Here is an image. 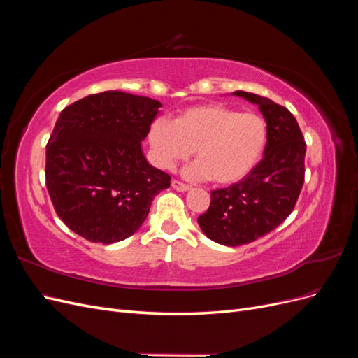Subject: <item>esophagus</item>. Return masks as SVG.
<instances>
[{"label":"esophagus","instance_id":"obj_1","mask_svg":"<svg viewBox=\"0 0 358 358\" xmlns=\"http://www.w3.org/2000/svg\"><path fill=\"white\" fill-rule=\"evenodd\" d=\"M171 187L175 188L176 191H179V192H185V191H188V189H189V187L187 185V183H183V182L176 180V179H173V180H171Z\"/></svg>","mask_w":358,"mask_h":358}]
</instances>
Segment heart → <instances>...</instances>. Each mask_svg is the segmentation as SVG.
Here are the masks:
<instances>
[{
    "label": "heart",
    "instance_id": "b5f03b06",
    "mask_svg": "<svg viewBox=\"0 0 358 358\" xmlns=\"http://www.w3.org/2000/svg\"><path fill=\"white\" fill-rule=\"evenodd\" d=\"M267 134L266 121L255 112L203 104L183 110L173 122L155 119L148 137L161 167L173 169L194 150L197 161L187 175L225 185L243 179L258 164Z\"/></svg>",
    "mask_w": 358,
    "mask_h": 358
}]
</instances>
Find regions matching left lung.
<instances>
[{"instance_id": "1", "label": "left lung", "mask_w": 358, "mask_h": 358, "mask_svg": "<svg viewBox=\"0 0 358 358\" xmlns=\"http://www.w3.org/2000/svg\"><path fill=\"white\" fill-rule=\"evenodd\" d=\"M257 104L267 122L264 157L229 188L210 191V206L199 216L203 233L216 243L241 246L282 224L294 209L305 182L306 143L287 107L266 96L236 91Z\"/></svg>"}]
</instances>
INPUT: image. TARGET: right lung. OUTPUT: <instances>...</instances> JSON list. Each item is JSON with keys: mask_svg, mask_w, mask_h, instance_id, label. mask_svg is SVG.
<instances>
[{"mask_svg": "<svg viewBox=\"0 0 358 358\" xmlns=\"http://www.w3.org/2000/svg\"><path fill=\"white\" fill-rule=\"evenodd\" d=\"M161 103L121 91L67 106L46 145V187L57 215L83 239L109 245L136 233L167 173L152 167L140 142Z\"/></svg>", "mask_w": 358, "mask_h": 358, "instance_id": "add662e5", "label": "right lung"}]
</instances>
